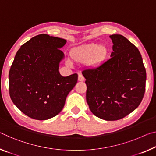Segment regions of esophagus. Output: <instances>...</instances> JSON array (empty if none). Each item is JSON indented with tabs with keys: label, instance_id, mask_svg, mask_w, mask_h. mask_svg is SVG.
<instances>
[{
	"label": "esophagus",
	"instance_id": "esophagus-1",
	"mask_svg": "<svg viewBox=\"0 0 156 156\" xmlns=\"http://www.w3.org/2000/svg\"><path fill=\"white\" fill-rule=\"evenodd\" d=\"M78 80L80 81V82H83V81L85 80V78L83 77V75H81V74H79V75H78Z\"/></svg>",
	"mask_w": 156,
	"mask_h": 156
}]
</instances>
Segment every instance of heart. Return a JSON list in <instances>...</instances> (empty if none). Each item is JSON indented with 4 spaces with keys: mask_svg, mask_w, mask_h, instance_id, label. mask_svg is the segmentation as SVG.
Returning <instances> with one entry per match:
<instances>
[{
    "mask_svg": "<svg viewBox=\"0 0 156 156\" xmlns=\"http://www.w3.org/2000/svg\"><path fill=\"white\" fill-rule=\"evenodd\" d=\"M108 55V49L96 44H88L78 47L73 52L72 57L76 61H86L90 59L91 65H98L104 61Z\"/></svg>",
    "mask_w": 156,
    "mask_h": 156,
    "instance_id": "obj_1",
    "label": "heart"
}]
</instances>
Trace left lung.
<instances>
[{
  "label": "left lung",
  "instance_id": "8db88e82",
  "mask_svg": "<svg viewBox=\"0 0 156 156\" xmlns=\"http://www.w3.org/2000/svg\"><path fill=\"white\" fill-rule=\"evenodd\" d=\"M110 58L83 75L86 100L96 117L106 121L122 119L140 104L145 92L146 69L137 47L121 34H112Z\"/></svg>",
  "mask_w": 156,
  "mask_h": 156
}]
</instances>
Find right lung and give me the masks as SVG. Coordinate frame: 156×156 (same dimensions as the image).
Masks as SVG:
<instances>
[{
	"label": "right lung",
	"mask_w": 156,
	"mask_h": 156,
	"mask_svg": "<svg viewBox=\"0 0 156 156\" xmlns=\"http://www.w3.org/2000/svg\"><path fill=\"white\" fill-rule=\"evenodd\" d=\"M66 39L41 34L17 51L9 73L10 98L25 115L46 120L60 113L78 80V74L62 76L59 71Z\"/></svg>",
	"instance_id": "1"
}]
</instances>
